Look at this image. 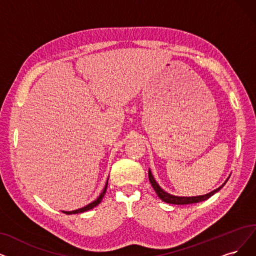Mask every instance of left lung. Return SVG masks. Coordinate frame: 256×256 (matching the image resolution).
<instances>
[{
    "label": "left lung",
    "instance_id": "8db88e82",
    "mask_svg": "<svg viewBox=\"0 0 256 256\" xmlns=\"http://www.w3.org/2000/svg\"><path fill=\"white\" fill-rule=\"evenodd\" d=\"M148 176H149V180H150L151 186L153 187V189L156 190V194H158V196L162 200L165 202L173 204V205H188V204H194V202H202V200H208L210 196H212L214 193L218 192V191L224 185V184H226V182L228 180H227L226 182H224V185L220 186V188L216 189V190L210 192V193H208V194H205V196H192V198H180V196H171V194H169V193L164 191V190L158 185V182H156V180L153 178L150 170H149V172H148Z\"/></svg>",
    "mask_w": 256,
    "mask_h": 256
}]
</instances>
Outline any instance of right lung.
I'll return each mask as SVG.
<instances>
[{
  "mask_svg": "<svg viewBox=\"0 0 256 256\" xmlns=\"http://www.w3.org/2000/svg\"><path fill=\"white\" fill-rule=\"evenodd\" d=\"M107 185H108V180H107V182H106V186H105V188H104L103 192H102V193L100 194V196L98 198V200H94V202H90L89 205H87V206H85V207H83V208H80V209L74 210V211H63V212H64V213H66V214H76V213H82V212H85V211H88V210H90V209H92V208L96 207V206L98 205V204L102 202V200H103L104 196H105L106 190H107Z\"/></svg>",
  "mask_w": 256,
  "mask_h": 256,
  "instance_id": "1",
  "label": "right lung"
}]
</instances>
